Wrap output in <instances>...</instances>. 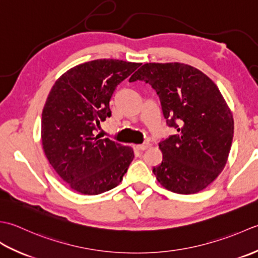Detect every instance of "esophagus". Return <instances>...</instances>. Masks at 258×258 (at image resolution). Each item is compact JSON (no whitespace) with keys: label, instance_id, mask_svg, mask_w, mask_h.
Segmentation results:
<instances>
[{"label":"esophagus","instance_id":"esophagus-1","mask_svg":"<svg viewBox=\"0 0 258 258\" xmlns=\"http://www.w3.org/2000/svg\"><path fill=\"white\" fill-rule=\"evenodd\" d=\"M149 147H150V144H149V143H145V144H143V145H137L136 148L138 149V150H140V151H144V150H146V149H148Z\"/></svg>","mask_w":258,"mask_h":258}]
</instances>
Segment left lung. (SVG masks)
I'll list each match as a JSON object with an SVG mask.
<instances>
[{
	"label": "left lung",
	"instance_id": "1",
	"mask_svg": "<svg viewBox=\"0 0 258 258\" xmlns=\"http://www.w3.org/2000/svg\"><path fill=\"white\" fill-rule=\"evenodd\" d=\"M137 80L155 89L167 124L177 130L159 143L157 180L182 195L203 190L223 171L232 147L234 119L223 94L201 70L179 62L146 63L129 79Z\"/></svg>",
	"mask_w": 258,
	"mask_h": 258
}]
</instances>
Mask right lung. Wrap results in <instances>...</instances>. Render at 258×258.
<instances>
[{"label": "right lung", "mask_w": 258, "mask_h": 258, "mask_svg": "<svg viewBox=\"0 0 258 258\" xmlns=\"http://www.w3.org/2000/svg\"><path fill=\"white\" fill-rule=\"evenodd\" d=\"M140 63L99 59L71 68L52 87L42 111V147L68 186L83 195L117 187L134 150L96 135L111 115L109 102L120 82Z\"/></svg>", "instance_id": "obj_1"}]
</instances>
